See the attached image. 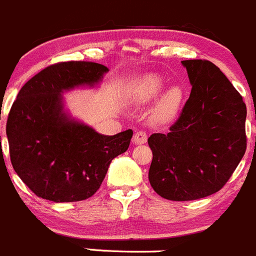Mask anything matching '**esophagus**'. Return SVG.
Returning <instances> with one entry per match:
<instances>
[{"mask_svg":"<svg viewBox=\"0 0 256 256\" xmlns=\"http://www.w3.org/2000/svg\"><path fill=\"white\" fill-rule=\"evenodd\" d=\"M146 139H148V136H146V132H143V130L136 132L133 136V142L136 144H144L146 142Z\"/></svg>","mask_w":256,"mask_h":256,"instance_id":"esophagus-1","label":"esophagus"}]
</instances>
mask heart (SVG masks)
Wrapping results in <instances>:
<instances>
[{
    "instance_id": "heart-1",
    "label": "heart",
    "mask_w": 256,
    "mask_h": 256,
    "mask_svg": "<svg viewBox=\"0 0 256 256\" xmlns=\"http://www.w3.org/2000/svg\"><path fill=\"white\" fill-rule=\"evenodd\" d=\"M166 88V82L159 74H148L134 84L132 100L138 104H146L158 97ZM184 93L180 87H172L163 93L156 107V116L159 120H172L179 112Z\"/></svg>"
}]
</instances>
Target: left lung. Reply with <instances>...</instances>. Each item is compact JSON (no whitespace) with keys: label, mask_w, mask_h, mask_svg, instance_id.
<instances>
[{"label":"left lung","mask_w":256,"mask_h":256,"mask_svg":"<svg viewBox=\"0 0 256 256\" xmlns=\"http://www.w3.org/2000/svg\"><path fill=\"white\" fill-rule=\"evenodd\" d=\"M190 97L168 133L148 138L153 152L149 183L168 200L186 202L216 193L246 149V106L224 73L209 60H182Z\"/></svg>","instance_id":"1"}]
</instances>
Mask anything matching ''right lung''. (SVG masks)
Instances as JSON below:
<instances>
[{
    "label": "right lung",
    "mask_w": 256,
    "mask_h": 256,
    "mask_svg": "<svg viewBox=\"0 0 256 256\" xmlns=\"http://www.w3.org/2000/svg\"><path fill=\"white\" fill-rule=\"evenodd\" d=\"M86 60L60 62L32 77L17 94L6 134L14 172L37 196L80 202L100 189L110 162L128 149L133 130L103 136L70 117L63 93L93 88L108 72Z\"/></svg>",
    "instance_id": "right-lung-1"
}]
</instances>
